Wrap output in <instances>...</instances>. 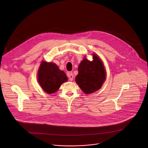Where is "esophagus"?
<instances>
[{
    "mask_svg": "<svg viewBox=\"0 0 148 148\" xmlns=\"http://www.w3.org/2000/svg\"><path fill=\"white\" fill-rule=\"evenodd\" d=\"M68 77H69V79L70 81H72L73 79V75L72 72H69L68 74Z\"/></svg>",
    "mask_w": 148,
    "mask_h": 148,
    "instance_id": "1",
    "label": "esophagus"
}]
</instances>
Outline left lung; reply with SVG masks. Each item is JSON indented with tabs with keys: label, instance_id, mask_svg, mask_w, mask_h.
Here are the masks:
<instances>
[{
	"label": "left lung",
	"instance_id": "1",
	"mask_svg": "<svg viewBox=\"0 0 148 148\" xmlns=\"http://www.w3.org/2000/svg\"><path fill=\"white\" fill-rule=\"evenodd\" d=\"M93 60L84 59L79 67L75 81L85 94L99 90L106 80V71L100 59L95 54Z\"/></svg>",
	"mask_w": 148,
	"mask_h": 148
}]
</instances>
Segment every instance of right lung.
<instances>
[{
    "label": "right lung",
    "instance_id": "1",
    "mask_svg": "<svg viewBox=\"0 0 148 148\" xmlns=\"http://www.w3.org/2000/svg\"><path fill=\"white\" fill-rule=\"evenodd\" d=\"M68 77L55 64L42 62L38 71V82L45 92L51 94L56 92Z\"/></svg>",
    "mask_w": 148,
    "mask_h": 148
}]
</instances>
